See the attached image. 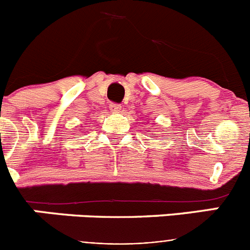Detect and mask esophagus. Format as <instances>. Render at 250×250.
<instances>
[{
	"mask_svg": "<svg viewBox=\"0 0 250 250\" xmlns=\"http://www.w3.org/2000/svg\"><path fill=\"white\" fill-rule=\"evenodd\" d=\"M120 109H121L120 104H118V103L110 104V110H111V112H119L120 111Z\"/></svg>",
	"mask_w": 250,
	"mask_h": 250,
	"instance_id": "1",
	"label": "esophagus"
}]
</instances>
